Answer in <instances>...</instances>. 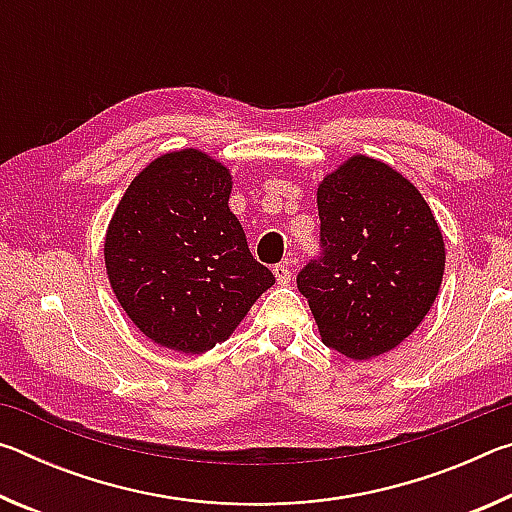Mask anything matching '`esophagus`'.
I'll return each mask as SVG.
<instances>
[{
  "instance_id": "obj_1",
  "label": "esophagus",
  "mask_w": 512,
  "mask_h": 512,
  "mask_svg": "<svg viewBox=\"0 0 512 512\" xmlns=\"http://www.w3.org/2000/svg\"><path fill=\"white\" fill-rule=\"evenodd\" d=\"M273 275H275L277 284H289V282H291V268H289V262L277 264V266L273 268Z\"/></svg>"
}]
</instances>
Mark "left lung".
I'll return each instance as SVG.
<instances>
[{
    "mask_svg": "<svg viewBox=\"0 0 512 512\" xmlns=\"http://www.w3.org/2000/svg\"><path fill=\"white\" fill-rule=\"evenodd\" d=\"M323 257L298 273L320 339L350 359L400 345L438 296L445 241L422 194L386 162L352 155L318 185Z\"/></svg>",
    "mask_w": 512,
    "mask_h": 512,
    "instance_id": "8db88e82",
    "label": "left lung"
}]
</instances>
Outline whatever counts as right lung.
Segmentation results:
<instances>
[{
    "mask_svg": "<svg viewBox=\"0 0 512 512\" xmlns=\"http://www.w3.org/2000/svg\"><path fill=\"white\" fill-rule=\"evenodd\" d=\"M230 169L198 149L137 173L108 223L103 257L128 318L153 343L201 354L223 343L275 284L228 201Z\"/></svg>",
    "mask_w": 512,
    "mask_h": 512,
    "instance_id": "right-lung-1",
    "label": "right lung"
}]
</instances>
